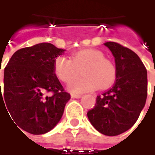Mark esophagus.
Returning a JSON list of instances; mask_svg holds the SVG:
<instances>
[{
	"label": "esophagus",
	"mask_w": 155,
	"mask_h": 155,
	"mask_svg": "<svg viewBox=\"0 0 155 155\" xmlns=\"http://www.w3.org/2000/svg\"><path fill=\"white\" fill-rule=\"evenodd\" d=\"M71 98H74V99H78V98H80L81 97V94H71Z\"/></svg>",
	"instance_id": "obj_1"
}]
</instances>
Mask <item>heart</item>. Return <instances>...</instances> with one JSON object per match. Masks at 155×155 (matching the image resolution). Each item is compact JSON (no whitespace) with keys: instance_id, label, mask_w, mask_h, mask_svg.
<instances>
[{"instance_id":"b5f03b06","label":"heart","mask_w":155,"mask_h":155,"mask_svg":"<svg viewBox=\"0 0 155 155\" xmlns=\"http://www.w3.org/2000/svg\"><path fill=\"white\" fill-rule=\"evenodd\" d=\"M83 77L69 84L73 93L89 92L110 86L116 78L115 62L105 57L102 51L95 48H85L74 53L71 60L59 55L54 61V72L64 83H68L78 76L79 71Z\"/></svg>"}]
</instances>
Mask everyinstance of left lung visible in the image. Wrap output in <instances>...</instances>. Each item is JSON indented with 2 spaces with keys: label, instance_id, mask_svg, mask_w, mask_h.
I'll return each instance as SVG.
<instances>
[{
  "label": "left lung",
  "instance_id": "1",
  "mask_svg": "<svg viewBox=\"0 0 155 155\" xmlns=\"http://www.w3.org/2000/svg\"><path fill=\"white\" fill-rule=\"evenodd\" d=\"M115 56L116 78L113 87L96 98L87 112L91 124L107 136H116L138 120L147 97V72L136 53L119 43H104Z\"/></svg>",
  "mask_w": 155,
  "mask_h": 155
}]
</instances>
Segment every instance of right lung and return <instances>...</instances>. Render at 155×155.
I'll return each mask as SVG.
<instances>
[{
    "instance_id": "add662e5",
    "label": "right lung",
    "mask_w": 155,
    "mask_h": 155,
    "mask_svg": "<svg viewBox=\"0 0 155 155\" xmlns=\"http://www.w3.org/2000/svg\"><path fill=\"white\" fill-rule=\"evenodd\" d=\"M63 52L51 43H39L17 50L4 69L0 106L6 105L14 124L31 134L51 130L71 99L54 72V61Z\"/></svg>"
}]
</instances>
